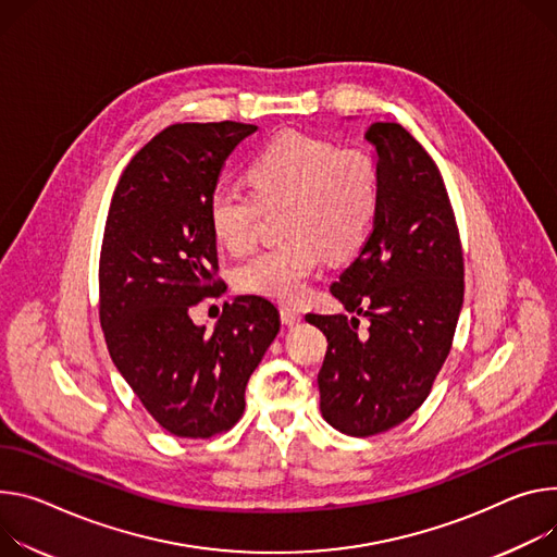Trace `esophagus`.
Wrapping results in <instances>:
<instances>
[{"label": "esophagus", "mask_w": 557, "mask_h": 557, "mask_svg": "<svg viewBox=\"0 0 557 557\" xmlns=\"http://www.w3.org/2000/svg\"><path fill=\"white\" fill-rule=\"evenodd\" d=\"M280 318H282V324H286V326H295L301 322V313L295 309H288V307L280 309Z\"/></svg>", "instance_id": "esophagus-1"}]
</instances>
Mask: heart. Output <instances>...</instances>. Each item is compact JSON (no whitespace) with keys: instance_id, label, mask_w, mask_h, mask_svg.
I'll use <instances>...</instances> for the list:
<instances>
[{"instance_id":"b5f03b06","label":"heart","mask_w":557,"mask_h":557,"mask_svg":"<svg viewBox=\"0 0 557 557\" xmlns=\"http://www.w3.org/2000/svg\"><path fill=\"white\" fill-rule=\"evenodd\" d=\"M250 197L220 186L211 193L207 220L218 244L235 256L252 250L260 235V205L286 201L280 218L284 242L262 250L235 271V286L277 301L305 297L324 252L339 258L356 250L375 211V175L358 150L305 133H282L250 162Z\"/></svg>"}]
</instances>
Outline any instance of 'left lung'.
<instances>
[{
	"instance_id": "left-lung-1",
	"label": "left lung",
	"mask_w": 557,
	"mask_h": 557,
	"mask_svg": "<svg viewBox=\"0 0 557 557\" xmlns=\"http://www.w3.org/2000/svg\"><path fill=\"white\" fill-rule=\"evenodd\" d=\"M375 162V218L358 260L331 286L352 313L307 315L329 348L320 411L346 435H375L426 399L465 301V258L444 180L399 124L364 133ZM370 329L359 331V318Z\"/></svg>"
}]
</instances>
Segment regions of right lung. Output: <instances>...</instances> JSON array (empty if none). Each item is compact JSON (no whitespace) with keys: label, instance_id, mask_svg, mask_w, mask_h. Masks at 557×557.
I'll use <instances>...</instances> for the list:
<instances>
[{"label":"right lung","instance_id":"1","mask_svg":"<svg viewBox=\"0 0 557 557\" xmlns=\"http://www.w3.org/2000/svg\"><path fill=\"white\" fill-rule=\"evenodd\" d=\"M252 124H173L131 160L99 258V320L113 364L177 437H211L244 411L250 373L280 331L264 297L237 295L213 331L190 309L220 288L207 205Z\"/></svg>","mask_w":557,"mask_h":557}]
</instances>
